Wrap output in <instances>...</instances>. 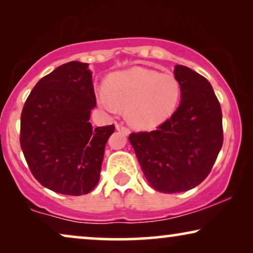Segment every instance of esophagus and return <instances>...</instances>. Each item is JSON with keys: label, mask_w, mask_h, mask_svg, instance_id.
<instances>
[{"label": "esophagus", "mask_w": 253, "mask_h": 253, "mask_svg": "<svg viewBox=\"0 0 253 253\" xmlns=\"http://www.w3.org/2000/svg\"><path fill=\"white\" fill-rule=\"evenodd\" d=\"M116 130L121 131V132H123L124 134H126V136L130 134V129H129V127H126V126H123V124H116Z\"/></svg>", "instance_id": "esophagus-1"}]
</instances>
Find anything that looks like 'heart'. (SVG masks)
Returning a JSON list of instances; mask_svg holds the SVG:
<instances>
[{"instance_id":"heart-1","label":"heart","mask_w":253,"mask_h":253,"mask_svg":"<svg viewBox=\"0 0 253 253\" xmlns=\"http://www.w3.org/2000/svg\"><path fill=\"white\" fill-rule=\"evenodd\" d=\"M179 94L181 87L174 75L134 67L109 76L98 93V102L112 114L126 108L131 126L152 129L171 115Z\"/></svg>"}]
</instances>
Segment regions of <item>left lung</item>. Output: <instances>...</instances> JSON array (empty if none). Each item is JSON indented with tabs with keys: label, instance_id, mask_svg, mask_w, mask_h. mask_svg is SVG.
<instances>
[{
	"label": "left lung",
	"instance_id": "1",
	"mask_svg": "<svg viewBox=\"0 0 253 253\" xmlns=\"http://www.w3.org/2000/svg\"><path fill=\"white\" fill-rule=\"evenodd\" d=\"M181 102L151 132H132L129 140L147 182L159 192L188 191L212 170L222 147V112L212 85L202 75L176 65Z\"/></svg>",
	"mask_w": 253,
	"mask_h": 253
}]
</instances>
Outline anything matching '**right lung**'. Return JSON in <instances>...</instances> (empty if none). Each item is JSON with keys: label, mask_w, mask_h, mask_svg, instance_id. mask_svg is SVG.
<instances>
[{"label": "right lung", "mask_w": 253, "mask_h": 253, "mask_svg": "<svg viewBox=\"0 0 253 253\" xmlns=\"http://www.w3.org/2000/svg\"><path fill=\"white\" fill-rule=\"evenodd\" d=\"M96 106L87 63L62 64L37 83L20 116V147L32 175L44 188L82 196L100 179L105 146L115 126L93 129Z\"/></svg>", "instance_id": "obj_1"}]
</instances>
